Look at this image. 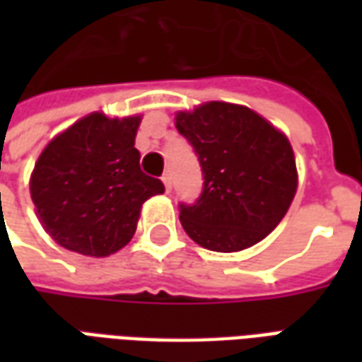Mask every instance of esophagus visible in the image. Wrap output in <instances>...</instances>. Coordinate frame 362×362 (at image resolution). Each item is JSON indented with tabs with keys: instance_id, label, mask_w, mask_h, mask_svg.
Instances as JSON below:
<instances>
[{
	"instance_id": "1",
	"label": "esophagus",
	"mask_w": 362,
	"mask_h": 362,
	"mask_svg": "<svg viewBox=\"0 0 362 362\" xmlns=\"http://www.w3.org/2000/svg\"><path fill=\"white\" fill-rule=\"evenodd\" d=\"M160 180H163V184H165L166 192H170V189H173V178H170V174L168 173L163 174V178H160Z\"/></svg>"
}]
</instances>
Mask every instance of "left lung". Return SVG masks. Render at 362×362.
I'll return each instance as SVG.
<instances>
[{
  "label": "left lung",
  "mask_w": 362,
  "mask_h": 362,
  "mask_svg": "<svg viewBox=\"0 0 362 362\" xmlns=\"http://www.w3.org/2000/svg\"><path fill=\"white\" fill-rule=\"evenodd\" d=\"M176 129L194 147L204 174L196 204H180L189 238L213 252L244 250L266 238L296 194L287 137L250 108L217 100L178 112Z\"/></svg>",
  "instance_id": "obj_1"
}]
</instances>
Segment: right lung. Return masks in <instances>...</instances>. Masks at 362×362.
<instances>
[{
  "mask_svg": "<svg viewBox=\"0 0 362 362\" xmlns=\"http://www.w3.org/2000/svg\"><path fill=\"white\" fill-rule=\"evenodd\" d=\"M141 116L93 112L54 137L36 160L30 197L44 230L67 250L104 258L124 248L141 205L165 192L139 166Z\"/></svg>",
  "mask_w": 362,
  "mask_h": 362,
  "instance_id": "obj_1",
  "label": "right lung"
}]
</instances>
